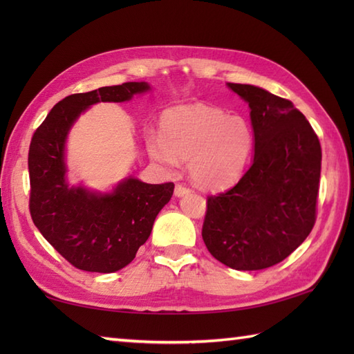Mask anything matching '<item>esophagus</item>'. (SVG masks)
Segmentation results:
<instances>
[{
	"label": "esophagus",
	"mask_w": 354,
	"mask_h": 354,
	"mask_svg": "<svg viewBox=\"0 0 354 354\" xmlns=\"http://www.w3.org/2000/svg\"><path fill=\"white\" fill-rule=\"evenodd\" d=\"M189 189H187V187H184L183 184H178L176 187H175V196L176 198H183V196H185V194H189Z\"/></svg>",
	"instance_id": "34e87169"
}]
</instances>
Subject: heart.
<instances>
[{
    "mask_svg": "<svg viewBox=\"0 0 354 354\" xmlns=\"http://www.w3.org/2000/svg\"><path fill=\"white\" fill-rule=\"evenodd\" d=\"M254 149L245 118L204 103L181 104L164 112L161 135L147 138V152L164 170L189 161L192 181L207 190L228 189L242 178Z\"/></svg>",
    "mask_w": 354,
    "mask_h": 354,
    "instance_id": "heart-1",
    "label": "heart"
}]
</instances>
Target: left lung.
Wrapping results in <instances>:
<instances>
[{
    "label": "left lung",
    "mask_w": 354,
    "mask_h": 354,
    "mask_svg": "<svg viewBox=\"0 0 354 354\" xmlns=\"http://www.w3.org/2000/svg\"><path fill=\"white\" fill-rule=\"evenodd\" d=\"M227 86L251 109L254 158L231 190L208 198L202 239L225 266L259 270L283 261L310 234L321 146L292 102L260 86Z\"/></svg>",
    "instance_id": "left-lung-1"
}]
</instances>
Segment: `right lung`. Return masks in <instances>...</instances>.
I'll return each instance as SVG.
<instances>
[{"instance_id":"1","label":"right lung","mask_w":354,"mask_h":354,"mask_svg":"<svg viewBox=\"0 0 354 354\" xmlns=\"http://www.w3.org/2000/svg\"><path fill=\"white\" fill-rule=\"evenodd\" d=\"M150 89L147 82H127L65 97L50 111L30 142L33 223L64 259L82 270L109 274L129 265L146 243L175 185L147 184L132 175L108 192L82 183L73 185L66 176L68 133L93 104L129 102Z\"/></svg>"}]
</instances>
